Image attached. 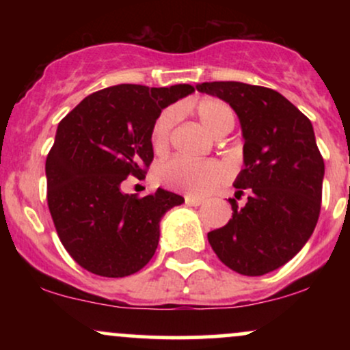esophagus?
<instances>
[{
	"mask_svg": "<svg viewBox=\"0 0 350 350\" xmlns=\"http://www.w3.org/2000/svg\"><path fill=\"white\" fill-rule=\"evenodd\" d=\"M186 204L187 206H194V207H198V206H200V204H202V199H199V198H194V196H186Z\"/></svg>",
	"mask_w": 350,
	"mask_h": 350,
	"instance_id": "obj_1",
	"label": "esophagus"
}]
</instances>
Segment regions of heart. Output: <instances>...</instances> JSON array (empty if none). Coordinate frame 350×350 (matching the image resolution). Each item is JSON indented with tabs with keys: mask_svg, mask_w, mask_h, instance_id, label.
<instances>
[{
	"mask_svg": "<svg viewBox=\"0 0 350 350\" xmlns=\"http://www.w3.org/2000/svg\"><path fill=\"white\" fill-rule=\"evenodd\" d=\"M194 111L199 116L200 123L214 136L219 131L227 130V128L232 130L234 126V111L226 102L219 98H200L194 105ZM176 118H178V111L174 108H167L156 118L151 128V146L154 152L166 151ZM156 174L164 186L187 192L189 196H206L228 178L227 167L220 163L189 161L184 158H172L163 163Z\"/></svg>",
	"mask_w": 350,
	"mask_h": 350,
	"instance_id": "heart-1",
	"label": "heart"
}]
</instances>
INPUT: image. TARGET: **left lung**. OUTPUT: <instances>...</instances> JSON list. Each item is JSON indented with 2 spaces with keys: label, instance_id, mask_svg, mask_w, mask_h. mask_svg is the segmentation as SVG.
I'll return each mask as SVG.
<instances>
[{
  "label": "left lung",
  "instance_id": "8db88e82",
  "mask_svg": "<svg viewBox=\"0 0 350 350\" xmlns=\"http://www.w3.org/2000/svg\"><path fill=\"white\" fill-rule=\"evenodd\" d=\"M202 94L227 102L239 116L243 170L227 226L207 234L212 250L230 270L262 276L283 267L306 245L319 219L324 159L312 124L271 88L242 82H204Z\"/></svg>",
  "mask_w": 350,
  "mask_h": 350
}]
</instances>
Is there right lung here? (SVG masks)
Listing matches in <instances>:
<instances>
[{
	"mask_svg": "<svg viewBox=\"0 0 350 350\" xmlns=\"http://www.w3.org/2000/svg\"><path fill=\"white\" fill-rule=\"evenodd\" d=\"M189 83L108 87L88 95L59 123L46 159L47 206L60 242L87 271L123 278L154 255L163 215L184 198L158 187L139 198L122 191L152 161L151 128Z\"/></svg>",
	"mask_w": 350,
	"mask_h": 350,
	"instance_id": "obj_1",
	"label": "right lung"
}]
</instances>
